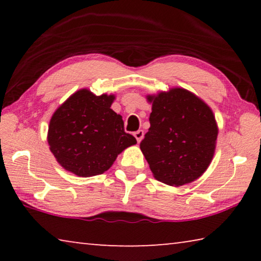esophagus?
I'll return each instance as SVG.
<instances>
[{"label":"esophagus","instance_id":"obj_1","mask_svg":"<svg viewBox=\"0 0 261 261\" xmlns=\"http://www.w3.org/2000/svg\"><path fill=\"white\" fill-rule=\"evenodd\" d=\"M134 136L136 137L137 141H138V143H140L141 139H143V137H144V131H143V130H138V131H136L135 134H134Z\"/></svg>","mask_w":261,"mask_h":261}]
</instances>
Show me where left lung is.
Returning a JSON list of instances; mask_svg holds the SVG:
<instances>
[{"label":"left lung","instance_id":"obj_1","mask_svg":"<svg viewBox=\"0 0 261 261\" xmlns=\"http://www.w3.org/2000/svg\"><path fill=\"white\" fill-rule=\"evenodd\" d=\"M152 102L151 127L140 141L154 177L168 185H184L204 174L214 155L218 126L211 108L184 88H173Z\"/></svg>","mask_w":261,"mask_h":261}]
</instances>
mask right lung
I'll return each mask as SVG.
<instances>
[{
	"label": "right lung",
	"mask_w": 261,
	"mask_h": 261,
	"mask_svg": "<svg viewBox=\"0 0 261 261\" xmlns=\"http://www.w3.org/2000/svg\"><path fill=\"white\" fill-rule=\"evenodd\" d=\"M114 99L81 90L57 108L48 127V144L64 169L82 177L103 174L123 149L137 143L124 131L121 115L110 109Z\"/></svg>",
	"instance_id": "1"
}]
</instances>
